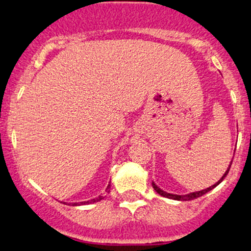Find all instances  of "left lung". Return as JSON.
Wrapping results in <instances>:
<instances>
[{"mask_svg":"<svg viewBox=\"0 0 251 251\" xmlns=\"http://www.w3.org/2000/svg\"><path fill=\"white\" fill-rule=\"evenodd\" d=\"M231 163H232V162H231ZM231 163H230V166H228V168H227V170H226V172H225V174L222 176V178H220V180L218 181V182H216V183L213 184V186L208 187V188H206V189H202V191H199V192H193V193H189V194H186V195H176V194H170V193H167V192L162 191V189H161V188H158V187H157L156 184L153 183V182H152V187H153V189H155V191H156L157 193H158L159 195H162V197L169 198V199H174V200H181V201H188V200H194V199H197V198H199V197H201V195L206 194V193H207V192L212 191V189H213L214 187H217V186H218V184H219L220 182H222L223 180H224V178H225V176L227 175L228 170H230Z\"/></svg>","mask_w":251,"mask_h":251,"instance_id":"8db88e82","label":"left lung"}]
</instances>
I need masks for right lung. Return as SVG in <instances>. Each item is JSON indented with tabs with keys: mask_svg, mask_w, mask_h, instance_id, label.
<instances>
[{
	"mask_svg": "<svg viewBox=\"0 0 251 251\" xmlns=\"http://www.w3.org/2000/svg\"><path fill=\"white\" fill-rule=\"evenodd\" d=\"M109 187H111V184H108V186H107V188H106V192L107 193H109ZM101 199H103V197H99V198H96V199H92V200H89V201H84V202H74L73 203V206H77V205H87V203H93V202H96V201H100Z\"/></svg>",
	"mask_w": 251,
	"mask_h": 251,
	"instance_id": "right-lung-1",
	"label": "right lung"
}]
</instances>
